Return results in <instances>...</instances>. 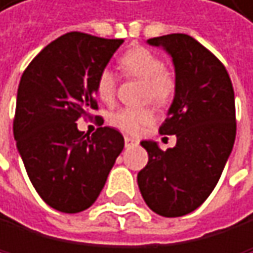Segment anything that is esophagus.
<instances>
[{
    "instance_id": "esophagus-1",
    "label": "esophagus",
    "mask_w": 253,
    "mask_h": 253,
    "mask_svg": "<svg viewBox=\"0 0 253 253\" xmlns=\"http://www.w3.org/2000/svg\"><path fill=\"white\" fill-rule=\"evenodd\" d=\"M124 143H126V148H130V146L138 145V141L135 138H132V137H126L124 138Z\"/></svg>"
}]
</instances>
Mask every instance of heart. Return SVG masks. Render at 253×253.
<instances>
[{"label": "heart", "instance_id": "heart-1", "mask_svg": "<svg viewBox=\"0 0 253 253\" xmlns=\"http://www.w3.org/2000/svg\"><path fill=\"white\" fill-rule=\"evenodd\" d=\"M120 69L127 79H137L143 82L141 100H151L157 105H169L176 92V79L165 67L164 59L145 47H133L120 58ZM118 89V79L113 71L102 69L96 79L97 97L110 104L115 100ZM153 110L149 107L140 108H121L110 116V124L120 130L135 135L153 121Z\"/></svg>", "mask_w": 253, "mask_h": 253}]
</instances>
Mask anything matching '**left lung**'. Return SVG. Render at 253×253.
I'll return each mask as SVG.
<instances>
[{"label": "left lung", "instance_id": "left-lung-1", "mask_svg": "<svg viewBox=\"0 0 253 253\" xmlns=\"http://www.w3.org/2000/svg\"><path fill=\"white\" fill-rule=\"evenodd\" d=\"M148 43L162 45L173 58L176 92L159 132L176 135V146L162 151L154 141H141L148 164L137 182L156 214L181 217L210 197L233 149V84L217 56L187 34H167Z\"/></svg>", "mask_w": 253, "mask_h": 253}]
</instances>
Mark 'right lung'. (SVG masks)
Wrapping results in <instances>:
<instances>
[{
  "mask_svg": "<svg viewBox=\"0 0 253 253\" xmlns=\"http://www.w3.org/2000/svg\"><path fill=\"white\" fill-rule=\"evenodd\" d=\"M123 42L79 31L63 34L28 64L20 80L17 148L36 192L56 211L88 210L124 148L123 135L108 126L91 137L77 129L80 118L99 108L96 79Z\"/></svg>",
  "mask_w": 253,
  "mask_h": 253,
  "instance_id": "right-lung-1",
  "label": "right lung"
}]
</instances>
